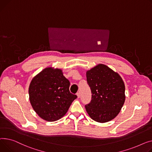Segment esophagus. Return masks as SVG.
I'll return each instance as SVG.
<instances>
[{
  "label": "esophagus",
  "mask_w": 152,
  "mask_h": 152,
  "mask_svg": "<svg viewBox=\"0 0 152 152\" xmlns=\"http://www.w3.org/2000/svg\"><path fill=\"white\" fill-rule=\"evenodd\" d=\"M77 97H78V98H80V93L79 92H78V93H77Z\"/></svg>",
  "instance_id": "1"
}]
</instances>
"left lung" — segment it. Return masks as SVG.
<instances>
[{"instance_id":"obj_1","label":"left lung","mask_w":152,"mask_h":152,"mask_svg":"<svg viewBox=\"0 0 152 152\" xmlns=\"http://www.w3.org/2000/svg\"><path fill=\"white\" fill-rule=\"evenodd\" d=\"M86 80L91 91V101L85 105L93 120L105 123L115 118L125 101V86L118 73L103 64L86 71Z\"/></svg>"}]
</instances>
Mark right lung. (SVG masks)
Returning a JSON list of instances; mask_svg holds the SVG:
<instances>
[{
	"label": "right lung",
	"mask_w": 152,
	"mask_h": 152,
	"mask_svg": "<svg viewBox=\"0 0 152 152\" xmlns=\"http://www.w3.org/2000/svg\"><path fill=\"white\" fill-rule=\"evenodd\" d=\"M70 82L62 70L48 67L35 75L29 85V101L34 111L47 121L66 115L77 96L70 93Z\"/></svg>",
	"instance_id": "right-lung-1"
}]
</instances>
